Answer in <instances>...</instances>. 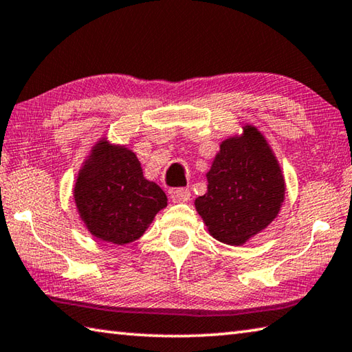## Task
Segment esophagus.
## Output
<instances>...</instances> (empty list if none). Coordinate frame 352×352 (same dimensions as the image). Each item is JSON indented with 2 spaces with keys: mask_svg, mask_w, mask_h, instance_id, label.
<instances>
[{
  "mask_svg": "<svg viewBox=\"0 0 352 352\" xmlns=\"http://www.w3.org/2000/svg\"><path fill=\"white\" fill-rule=\"evenodd\" d=\"M191 193L188 188H175L173 191L170 193V197L171 201H173L175 204H181V202H187L190 199Z\"/></svg>",
  "mask_w": 352,
  "mask_h": 352,
  "instance_id": "obj_1",
  "label": "esophagus"
}]
</instances>
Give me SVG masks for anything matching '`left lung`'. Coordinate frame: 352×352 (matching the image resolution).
I'll use <instances>...</instances> for the list:
<instances>
[{
  "label": "left lung",
  "instance_id": "1",
  "mask_svg": "<svg viewBox=\"0 0 352 352\" xmlns=\"http://www.w3.org/2000/svg\"><path fill=\"white\" fill-rule=\"evenodd\" d=\"M207 179L208 191L195 205L217 241L241 245L279 213L285 195L280 168L251 125L242 138L222 142Z\"/></svg>",
  "mask_w": 352,
  "mask_h": 352
}]
</instances>
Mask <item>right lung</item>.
Returning a JSON list of instances; mask_svg holds the SVG:
<instances>
[{"mask_svg":"<svg viewBox=\"0 0 352 352\" xmlns=\"http://www.w3.org/2000/svg\"><path fill=\"white\" fill-rule=\"evenodd\" d=\"M75 201L91 234L125 245L142 236L167 196L144 177L130 150L101 142L78 177Z\"/></svg>","mask_w":352,"mask_h":352,"instance_id":"obj_1","label":"right lung"}]
</instances>
